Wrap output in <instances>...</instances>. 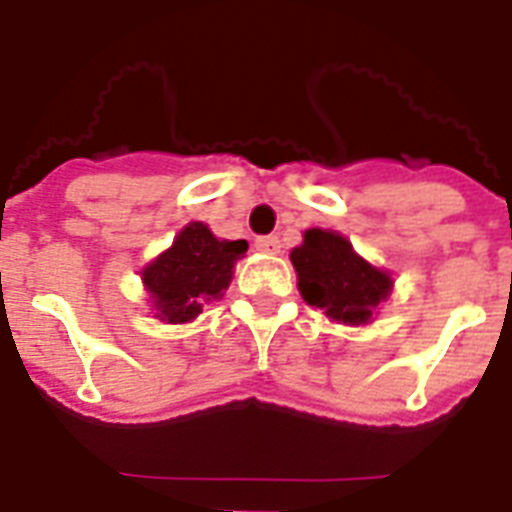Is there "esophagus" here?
I'll use <instances>...</instances> for the list:
<instances>
[{"instance_id": "34e87169", "label": "esophagus", "mask_w": 512, "mask_h": 512, "mask_svg": "<svg viewBox=\"0 0 512 512\" xmlns=\"http://www.w3.org/2000/svg\"><path fill=\"white\" fill-rule=\"evenodd\" d=\"M255 247L260 249V252H265V255H279L281 241L279 236H257Z\"/></svg>"}]
</instances>
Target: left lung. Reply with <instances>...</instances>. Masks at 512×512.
Returning <instances> with one entry per match:
<instances>
[{
    "instance_id": "obj_1",
    "label": "left lung",
    "mask_w": 512,
    "mask_h": 512,
    "mask_svg": "<svg viewBox=\"0 0 512 512\" xmlns=\"http://www.w3.org/2000/svg\"><path fill=\"white\" fill-rule=\"evenodd\" d=\"M289 260L305 303L350 327L369 324L377 305L388 300L393 289L390 273L358 257L353 244L337 231H305L303 244L292 249Z\"/></svg>"
}]
</instances>
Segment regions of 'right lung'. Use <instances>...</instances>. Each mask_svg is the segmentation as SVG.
<instances>
[{
	"label": "right lung",
	"instance_id": "obj_1",
	"mask_svg": "<svg viewBox=\"0 0 512 512\" xmlns=\"http://www.w3.org/2000/svg\"><path fill=\"white\" fill-rule=\"evenodd\" d=\"M247 247L244 239H217L204 223L185 225L172 247L143 268L156 319L167 324L196 319L204 303L223 297L233 279V265Z\"/></svg>",
	"mask_w": 512,
	"mask_h": 512
}]
</instances>
